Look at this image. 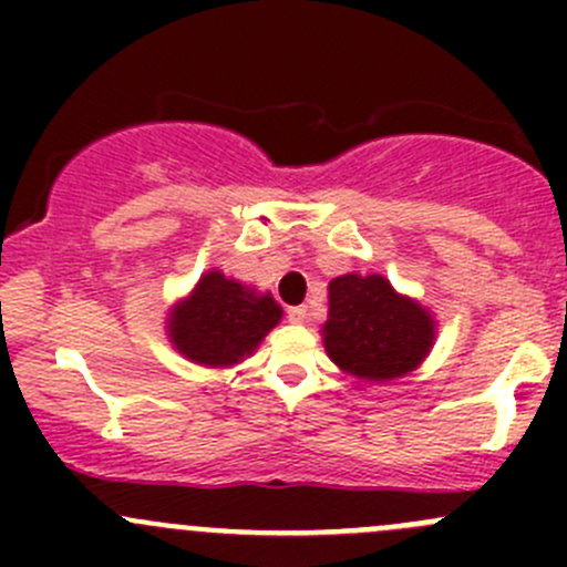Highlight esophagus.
<instances>
[{
  "label": "esophagus",
  "instance_id": "obj_1",
  "mask_svg": "<svg viewBox=\"0 0 567 567\" xmlns=\"http://www.w3.org/2000/svg\"><path fill=\"white\" fill-rule=\"evenodd\" d=\"M288 320H290V323H305V320H307V307H305V305L290 307V310H288Z\"/></svg>",
  "mask_w": 567,
  "mask_h": 567
}]
</instances>
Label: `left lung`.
Returning a JSON list of instances; mask_svg holds the SVG:
<instances>
[{
    "label": "left lung",
    "instance_id": "left-lung-1",
    "mask_svg": "<svg viewBox=\"0 0 567 567\" xmlns=\"http://www.w3.org/2000/svg\"><path fill=\"white\" fill-rule=\"evenodd\" d=\"M433 318L403 299L381 274L331 279L323 346L346 373L392 381L414 370L433 346Z\"/></svg>",
    "mask_w": 567,
    "mask_h": 567
}]
</instances>
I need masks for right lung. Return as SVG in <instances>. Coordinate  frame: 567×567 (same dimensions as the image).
Instances as JSON below:
<instances>
[{
	"mask_svg": "<svg viewBox=\"0 0 567 567\" xmlns=\"http://www.w3.org/2000/svg\"><path fill=\"white\" fill-rule=\"evenodd\" d=\"M282 318L271 293L257 296L225 274L208 271L169 318V337L186 359L210 368L241 362Z\"/></svg>",
	"mask_w": 567,
	"mask_h": 567,
	"instance_id": "1",
	"label": "right lung"
}]
</instances>
